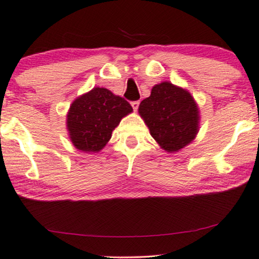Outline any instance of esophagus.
<instances>
[{"label":"esophagus","instance_id":"34e87169","mask_svg":"<svg viewBox=\"0 0 259 259\" xmlns=\"http://www.w3.org/2000/svg\"><path fill=\"white\" fill-rule=\"evenodd\" d=\"M131 106H133V109L136 111L138 109V107H140V101H133L131 102Z\"/></svg>","mask_w":259,"mask_h":259}]
</instances>
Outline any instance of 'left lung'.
<instances>
[{
    "mask_svg": "<svg viewBox=\"0 0 259 259\" xmlns=\"http://www.w3.org/2000/svg\"><path fill=\"white\" fill-rule=\"evenodd\" d=\"M138 111L151 136L167 152L190 144L198 133L199 111L194 99L187 91L166 81L152 88Z\"/></svg>",
    "mask_w": 259,
    "mask_h": 259,
    "instance_id": "1",
    "label": "left lung"
}]
</instances>
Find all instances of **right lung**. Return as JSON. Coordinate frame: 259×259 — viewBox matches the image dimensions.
Segmentation results:
<instances>
[{"instance_id": "right-lung-1", "label": "right lung", "mask_w": 259, "mask_h": 259, "mask_svg": "<svg viewBox=\"0 0 259 259\" xmlns=\"http://www.w3.org/2000/svg\"><path fill=\"white\" fill-rule=\"evenodd\" d=\"M133 111L130 103L107 88L95 87L72 103L67 129L73 145L83 152L105 148L122 117Z\"/></svg>"}]
</instances>
